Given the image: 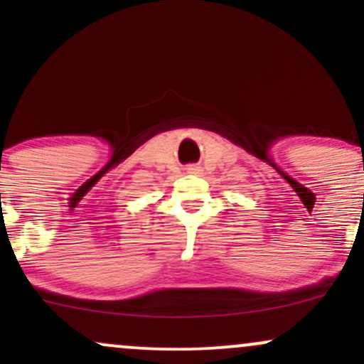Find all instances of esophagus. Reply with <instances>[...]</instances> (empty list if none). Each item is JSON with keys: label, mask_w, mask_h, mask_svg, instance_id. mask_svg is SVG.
I'll list each match as a JSON object with an SVG mask.
<instances>
[{"label": "esophagus", "mask_w": 364, "mask_h": 364, "mask_svg": "<svg viewBox=\"0 0 364 364\" xmlns=\"http://www.w3.org/2000/svg\"><path fill=\"white\" fill-rule=\"evenodd\" d=\"M186 171H188V173H190V174H200V173H202V169H200L198 166H188Z\"/></svg>", "instance_id": "esophagus-1"}]
</instances>
